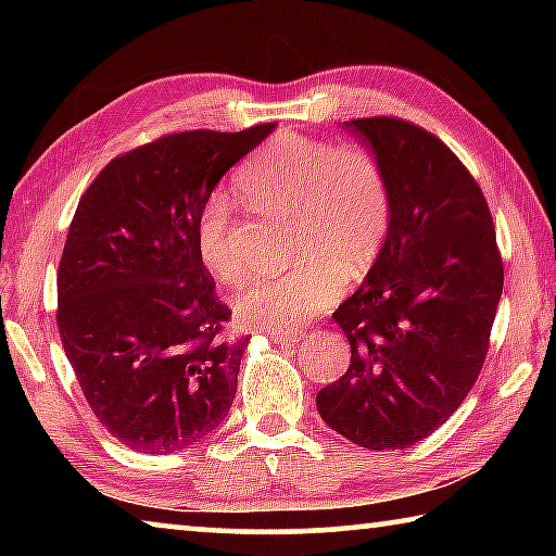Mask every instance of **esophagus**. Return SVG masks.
I'll return each mask as SVG.
<instances>
[{
	"label": "esophagus",
	"mask_w": 556,
	"mask_h": 556,
	"mask_svg": "<svg viewBox=\"0 0 556 556\" xmlns=\"http://www.w3.org/2000/svg\"><path fill=\"white\" fill-rule=\"evenodd\" d=\"M269 338L279 345H294L299 341H304L306 331H301V328H291V331H271Z\"/></svg>",
	"instance_id": "obj_1"
}]
</instances>
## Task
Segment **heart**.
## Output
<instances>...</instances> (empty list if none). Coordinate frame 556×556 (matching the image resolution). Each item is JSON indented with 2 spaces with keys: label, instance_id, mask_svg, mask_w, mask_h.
I'll list each match as a JSON object with an SVG mask.
<instances>
[{
  "label": "heart",
  "instance_id": "obj_1",
  "mask_svg": "<svg viewBox=\"0 0 556 556\" xmlns=\"http://www.w3.org/2000/svg\"><path fill=\"white\" fill-rule=\"evenodd\" d=\"M235 184L262 213L291 218V260L299 262L235 296L242 326L287 331L331 306L343 279L353 285L378 265L392 228V191L384 164L368 147L279 131L238 168ZM232 218V203L220 191L205 195L195 218L201 262L230 287L244 279L230 244Z\"/></svg>",
  "mask_w": 556,
  "mask_h": 556
}]
</instances>
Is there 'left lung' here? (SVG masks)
I'll list each match as a JSON object with an SVG mask.
<instances>
[{
	"label": "left lung",
	"instance_id": "obj_1",
	"mask_svg": "<svg viewBox=\"0 0 556 556\" xmlns=\"http://www.w3.org/2000/svg\"><path fill=\"white\" fill-rule=\"evenodd\" d=\"M343 127L390 178L392 228L378 265L336 308L351 368L316 394L321 419L353 444L407 448L473 388L503 294L491 211L451 149L412 122Z\"/></svg>",
	"mask_w": 556,
	"mask_h": 556
}]
</instances>
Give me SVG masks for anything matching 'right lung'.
Returning <instances> with one entry per match:
<instances>
[{"instance_id": "obj_1", "label": "right lung", "mask_w": 556, "mask_h": 556, "mask_svg": "<svg viewBox=\"0 0 556 556\" xmlns=\"http://www.w3.org/2000/svg\"><path fill=\"white\" fill-rule=\"evenodd\" d=\"M277 125L176 131L102 168L59 265V333L90 409L142 454H172L228 417L250 338L195 250V218L228 168Z\"/></svg>"}]
</instances>
